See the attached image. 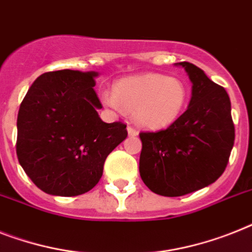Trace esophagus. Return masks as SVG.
I'll return each mask as SVG.
<instances>
[{
  "instance_id": "1",
  "label": "esophagus",
  "mask_w": 252,
  "mask_h": 252,
  "mask_svg": "<svg viewBox=\"0 0 252 252\" xmlns=\"http://www.w3.org/2000/svg\"><path fill=\"white\" fill-rule=\"evenodd\" d=\"M126 130H128V134H129V137H136L137 134H138V132H137L133 126H128V128H126Z\"/></svg>"
}]
</instances>
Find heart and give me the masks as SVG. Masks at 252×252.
I'll return each instance as SVG.
<instances>
[{
  "label": "heart",
  "instance_id": "b5f03b06",
  "mask_svg": "<svg viewBox=\"0 0 252 252\" xmlns=\"http://www.w3.org/2000/svg\"><path fill=\"white\" fill-rule=\"evenodd\" d=\"M189 89L183 79L161 73H144L115 84L114 94H102L108 107L132 112L134 122L146 129H161L179 119L188 103Z\"/></svg>",
  "mask_w": 252,
  "mask_h": 252
}]
</instances>
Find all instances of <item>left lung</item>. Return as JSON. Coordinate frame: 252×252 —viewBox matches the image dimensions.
Returning a JSON list of instances; mask_svg holds the SVG:
<instances>
[{"label": "left lung", "instance_id": "obj_1", "mask_svg": "<svg viewBox=\"0 0 252 252\" xmlns=\"http://www.w3.org/2000/svg\"><path fill=\"white\" fill-rule=\"evenodd\" d=\"M193 84L189 107L167 129L141 132L140 175L163 197H181L215 183L234 145L230 99L193 63L181 62Z\"/></svg>", "mask_w": 252, "mask_h": 252}]
</instances>
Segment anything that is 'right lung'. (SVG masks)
Listing matches in <instances>:
<instances>
[{
    "mask_svg": "<svg viewBox=\"0 0 252 252\" xmlns=\"http://www.w3.org/2000/svg\"><path fill=\"white\" fill-rule=\"evenodd\" d=\"M97 76L73 69L42 73L20 103L18 160L45 193L75 197L93 189L107 155L128 136L124 123L98 116Z\"/></svg>",
    "mask_w": 252,
    "mask_h": 252,
    "instance_id": "add662e5",
    "label": "right lung"
}]
</instances>
